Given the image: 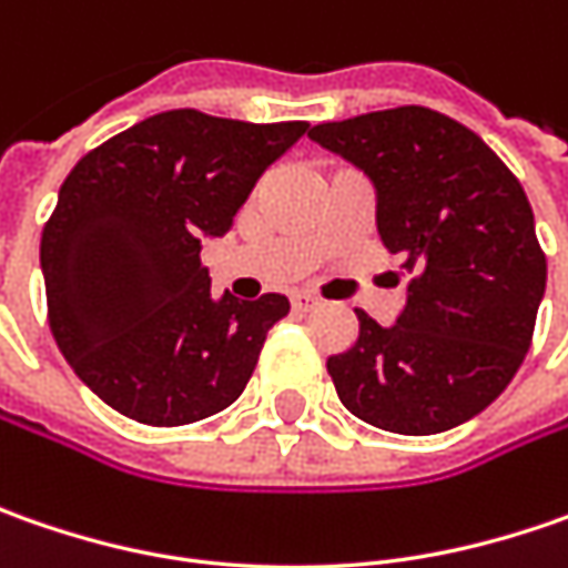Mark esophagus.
I'll return each mask as SVG.
<instances>
[{
	"instance_id": "esophagus-1",
	"label": "esophagus",
	"mask_w": 568,
	"mask_h": 568,
	"mask_svg": "<svg viewBox=\"0 0 568 568\" xmlns=\"http://www.w3.org/2000/svg\"><path fill=\"white\" fill-rule=\"evenodd\" d=\"M291 306H294L296 313H310V310H316L318 300L313 294H303V291H294V294H291Z\"/></svg>"
}]
</instances>
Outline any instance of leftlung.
I'll return each mask as SVG.
<instances>
[{
	"instance_id": "obj_1",
	"label": "left lung",
	"mask_w": 568,
	"mask_h": 568,
	"mask_svg": "<svg viewBox=\"0 0 568 568\" xmlns=\"http://www.w3.org/2000/svg\"><path fill=\"white\" fill-rule=\"evenodd\" d=\"M310 139L373 180L382 246L410 277L395 325L357 310L354 347L328 357L341 404L404 436L465 424L535 338L547 255L525 189L480 135L429 106L322 122Z\"/></svg>"
}]
</instances>
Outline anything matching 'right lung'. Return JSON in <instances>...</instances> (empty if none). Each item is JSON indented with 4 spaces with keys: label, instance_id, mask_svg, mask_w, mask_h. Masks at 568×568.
<instances>
[{
    "label": "right lung",
    "instance_id": "obj_1",
    "mask_svg": "<svg viewBox=\"0 0 568 568\" xmlns=\"http://www.w3.org/2000/svg\"><path fill=\"white\" fill-rule=\"evenodd\" d=\"M310 122L166 110L88 151L40 236L47 318L100 402L148 426L236 402L287 296H211L199 252Z\"/></svg>",
    "mask_w": 568,
    "mask_h": 568
}]
</instances>
